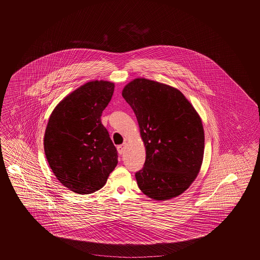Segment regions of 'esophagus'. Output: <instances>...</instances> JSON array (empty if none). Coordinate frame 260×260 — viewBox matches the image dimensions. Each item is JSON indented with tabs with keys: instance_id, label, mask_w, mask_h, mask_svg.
<instances>
[{
	"instance_id": "34e87169",
	"label": "esophagus",
	"mask_w": 260,
	"mask_h": 260,
	"mask_svg": "<svg viewBox=\"0 0 260 260\" xmlns=\"http://www.w3.org/2000/svg\"><path fill=\"white\" fill-rule=\"evenodd\" d=\"M125 148H126V144H123V145H120L117 147V150H118L119 154H123L125 152Z\"/></svg>"
}]
</instances>
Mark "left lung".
I'll return each instance as SVG.
<instances>
[{
  "instance_id": "obj_1",
  "label": "left lung",
  "mask_w": 260,
  "mask_h": 260,
  "mask_svg": "<svg viewBox=\"0 0 260 260\" xmlns=\"http://www.w3.org/2000/svg\"><path fill=\"white\" fill-rule=\"evenodd\" d=\"M122 96L134 111L146 149L144 167L135 173L139 189L157 201L180 196L203 162L199 114L179 89L149 79H134Z\"/></svg>"
}]
</instances>
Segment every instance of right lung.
Instances as JSON below:
<instances>
[{
    "instance_id": "obj_1",
    "label": "right lung",
    "mask_w": 260,
    "mask_h": 260,
    "mask_svg": "<svg viewBox=\"0 0 260 260\" xmlns=\"http://www.w3.org/2000/svg\"><path fill=\"white\" fill-rule=\"evenodd\" d=\"M114 83L87 82L66 96L47 123L44 147L56 178L79 194L101 189L118 163L117 150L101 122Z\"/></svg>"
}]
</instances>
